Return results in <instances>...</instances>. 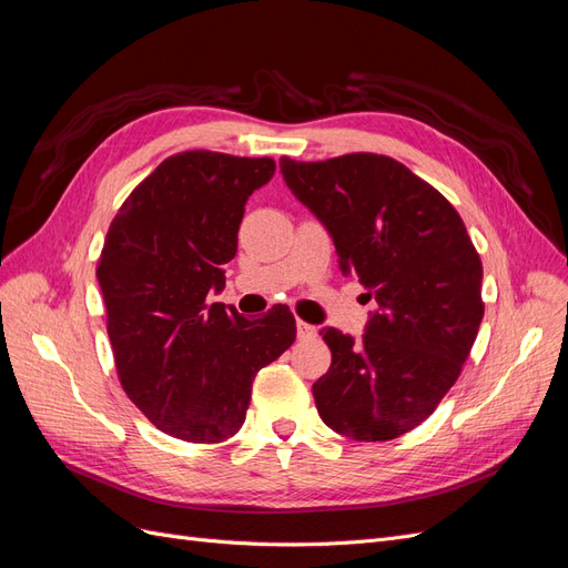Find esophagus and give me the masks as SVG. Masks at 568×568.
Instances as JSON below:
<instances>
[{"label":"esophagus","mask_w":568,"mask_h":568,"mask_svg":"<svg viewBox=\"0 0 568 568\" xmlns=\"http://www.w3.org/2000/svg\"><path fill=\"white\" fill-rule=\"evenodd\" d=\"M296 334H298V338H301V341H311V338H315V336H317V326H313V324H307V322L298 320V322H296Z\"/></svg>","instance_id":"esophagus-1"}]
</instances>
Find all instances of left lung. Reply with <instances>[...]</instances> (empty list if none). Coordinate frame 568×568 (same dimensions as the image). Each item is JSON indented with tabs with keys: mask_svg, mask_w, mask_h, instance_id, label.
<instances>
[{
	"mask_svg": "<svg viewBox=\"0 0 568 568\" xmlns=\"http://www.w3.org/2000/svg\"><path fill=\"white\" fill-rule=\"evenodd\" d=\"M286 186L332 234L343 274L376 301L355 341L324 329L332 367L313 384L322 422L353 440H393L453 388L484 320V265L438 189L379 153L280 161Z\"/></svg>",
	"mask_w": 568,
	"mask_h": 568,
	"instance_id": "obj_1",
	"label": "left lung"
}]
</instances>
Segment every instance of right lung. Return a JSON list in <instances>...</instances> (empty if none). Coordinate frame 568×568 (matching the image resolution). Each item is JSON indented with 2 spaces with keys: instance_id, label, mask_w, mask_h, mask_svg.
I'll return each mask as SVG.
<instances>
[{
  "instance_id": "obj_1",
  "label": "right lung",
  "mask_w": 568,
  "mask_h": 568,
  "mask_svg": "<svg viewBox=\"0 0 568 568\" xmlns=\"http://www.w3.org/2000/svg\"><path fill=\"white\" fill-rule=\"evenodd\" d=\"M272 159L182 151L132 189L97 265L115 372L163 434L222 443L246 419L255 374L296 341L288 307L261 320L209 303L225 286L244 205Z\"/></svg>"
}]
</instances>
